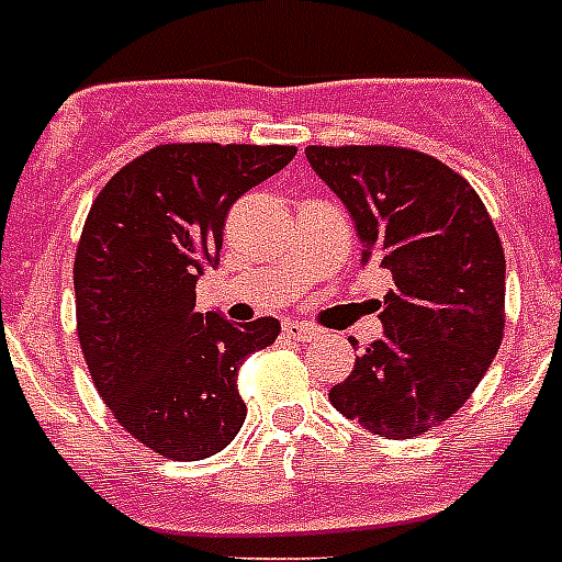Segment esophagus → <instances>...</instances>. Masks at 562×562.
<instances>
[{"label": "esophagus", "mask_w": 562, "mask_h": 562, "mask_svg": "<svg viewBox=\"0 0 562 562\" xmlns=\"http://www.w3.org/2000/svg\"><path fill=\"white\" fill-rule=\"evenodd\" d=\"M282 331H285L289 337H294V340H303V344H308V340H314V337L321 335V331H317L314 326H308V323H296V321L285 323Z\"/></svg>", "instance_id": "34e87169"}]
</instances>
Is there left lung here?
Returning a JSON list of instances; mask_svg holds the SVG:
<instances>
[{
    "mask_svg": "<svg viewBox=\"0 0 562 562\" xmlns=\"http://www.w3.org/2000/svg\"><path fill=\"white\" fill-rule=\"evenodd\" d=\"M346 204L360 262L392 273L384 337L328 390L337 413L386 439H413L471 398L505 331V254L459 172L404 147H308Z\"/></svg>",
    "mask_w": 562,
    "mask_h": 562,
    "instance_id": "obj_1",
    "label": "left lung"
}]
</instances>
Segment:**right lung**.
Returning a JSON list of instances; mask_svg holds the SVG:
<instances>
[{
  "label": "right lung",
  "mask_w": 562,
  "mask_h": 562,
  "mask_svg": "<svg viewBox=\"0 0 562 562\" xmlns=\"http://www.w3.org/2000/svg\"><path fill=\"white\" fill-rule=\"evenodd\" d=\"M296 147L161 144L109 178L75 257L77 337L100 398L158 456L195 462L245 422L241 360L280 321L195 312V282L218 266L227 210L280 172Z\"/></svg>",
  "instance_id": "obj_1"
}]
</instances>
